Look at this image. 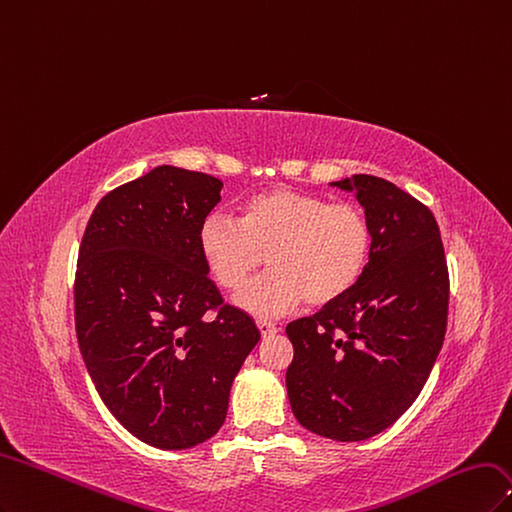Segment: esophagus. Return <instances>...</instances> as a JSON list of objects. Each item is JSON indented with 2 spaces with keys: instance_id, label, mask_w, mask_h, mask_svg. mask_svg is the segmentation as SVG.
<instances>
[{
  "instance_id": "obj_1",
  "label": "esophagus",
  "mask_w": 512,
  "mask_h": 512,
  "mask_svg": "<svg viewBox=\"0 0 512 512\" xmlns=\"http://www.w3.org/2000/svg\"><path fill=\"white\" fill-rule=\"evenodd\" d=\"M257 329H259V334H261L263 338L272 336V334L278 332V327H276L272 321H266V319H257Z\"/></svg>"
}]
</instances>
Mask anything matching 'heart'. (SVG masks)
Segmentation results:
<instances>
[{"label":"heart","instance_id":"obj_1","mask_svg":"<svg viewBox=\"0 0 512 512\" xmlns=\"http://www.w3.org/2000/svg\"><path fill=\"white\" fill-rule=\"evenodd\" d=\"M197 249L210 276L229 291L240 289L268 255L270 272L251 280L236 304L253 315H280L304 300L325 308L346 298L370 266L374 232L355 204L274 187L246 197L240 221L208 214L197 229Z\"/></svg>","mask_w":512,"mask_h":512}]
</instances>
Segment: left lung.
<instances>
[{
	"instance_id": "left-lung-1",
	"label": "left lung",
	"mask_w": 512,
	"mask_h": 512,
	"mask_svg": "<svg viewBox=\"0 0 512 512\" xmlns=\"http://www.w3.org/2000/svg\"><path fill=\"white\" fill-rule=\"evenodd\" d=\"M332 185L364 206L372 259L346 298L287 325V393L306 430L357 442L421 393L447 332L449 270L434 214L410 193L370 174Z\"/></svg>"
}]
</instances>
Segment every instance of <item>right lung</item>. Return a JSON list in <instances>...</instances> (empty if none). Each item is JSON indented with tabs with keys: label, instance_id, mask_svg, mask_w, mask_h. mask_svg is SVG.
Here are the masks:
<instances>
[{
	"label": "right lung",
	"instance_id": "obj_1",
	"mask_svg": "<svg viewBox=\"0 0 512 512\" xmlns=\"http://www.w3.org/2000/svg\"><path fill=\"white\" fill-rule=\"evenodd\" d=\"M221 189L214 176L159 166L102 197L78 251L74 317L91 381L127 432L163 451L219 432L261 338L223 304L197 249Z\"/></svg>",
	"mask_w": 512,
	"mask_h": 512
}]
</instances>
